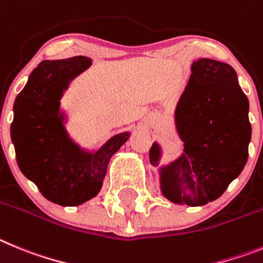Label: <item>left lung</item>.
Returning a JSON list of instances; mask_svg holds the SVG:
<instances>
[{
  "label": "left lung",
  "instance_id": "left-lung-1",
  "mask_svg": "<svg viewBox=\"0 0 263 263\" xmlns=\"http://www.w3.org/2000/svg\"><path fill=\"white\" fill-rule=\"evenodd\" d=\"M177 107V126L184 143L181 158L162 169V193L174 203L204 205L217 199L240 176L252 136L249 101L235 69L226 63L199 59ZM160 148L149 158L157 165Z\"/></svg>",
  "mask_w": 263,
  "mask_h": 263
}]
</instances>
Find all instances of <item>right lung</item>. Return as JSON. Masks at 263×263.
<instances>
[{"mask_svg": "<svg viewBox=\"0 0 263 263\" xmlns=\"http://www.w3.org/2000/svg\"><path fill=\"white\" fill-rule=\"evenodd\" d=\"M90 65V59L42 61L31 72L14 102L11 140L21 172L51 202L79 205L102 187L111 156L128 134L107 141L94 155L70 141L59 115V99L73 77Z\"/></svg>", "mask_w": 263, "mask_h": 263, "instance_id": "obj_1", "label": "right lung"}]
</instances>
